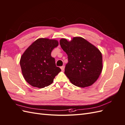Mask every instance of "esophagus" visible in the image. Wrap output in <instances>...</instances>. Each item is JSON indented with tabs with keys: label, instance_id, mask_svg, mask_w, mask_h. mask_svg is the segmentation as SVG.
<instances>
[{
	"label": "esophagus",
	"instance_id": "obj_1",
	"mask_svg": "<svg viewBox=\"0 0 125 125\" xmlns=\"http://www.w3.org/2000/svg\"><path fill=\"white\" fill-rule=\"evenodd\" d=\"M60 68H61L62 71H64V70H65V66H62L61 67H60Z\"/></svg>",
	"mask_w": 125,
	"mask_h": 125
}]
</instances>
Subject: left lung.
<instances>
[{
  "label": "left lung",
  "instance_id": "left-lung-1",
  "mask_svg": "<svg viewBox=\"0 0 125 125\" xmlns=\"http://www.w3.org/2000/svg\"><path fill=\"white\" fill-rule=\"evenodd\" d=\"M60 45L68 56L65 73L73 85L85 88L92 85L103 69L101 52L96 46L80 36L71 41L61 39Z\"/></svg>",
  "mask_w": 125,
  "mask_h": 125
}]
</instances>
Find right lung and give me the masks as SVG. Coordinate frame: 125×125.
<instances>
[{"label":"right lung","mask_w":125,"mask_h":125,"mask_svg":"<svg viewBox=\"0 0 125 125\" xmlns=\"http://www.w3.org/2000/svg\"><path fill=\"white\" fill-rule=\"evenodd\" d=\"M58 44L55 39L40 38L24 51L20 64L23 76L29 84L42 89L53 82L56 75L61 71L51 56L52 51Z\"/></svg>","instance_id":"obj_1"}]
</instances>
